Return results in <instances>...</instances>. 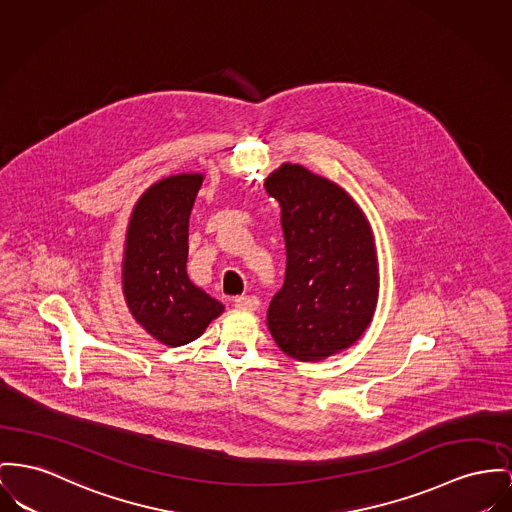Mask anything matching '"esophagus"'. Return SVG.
Wrapping results in <instances>:
<instances>
[{
    "label": "esophagus",
    "mask_w": 512,
    "mask_h": 512,
    "mask_svg": "<svg viewBox=\"0 0 512 512\" xmlns=\"http://www.w3.org/2000/svg\"><path fill=\"white\" fill-rule=\"evenodd\" d=\"M235 307L242 308V310H256L260 307V301L254 295H240L235 299Z\"/></svg>",
    "instance_id": "34e87169"
}]
</instances>
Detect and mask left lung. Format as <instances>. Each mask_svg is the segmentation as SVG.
<instances>
[{
  "label": "left lung",
  "mask_w": 512,
  "mask_h": 512,
  "mask_svg": "<svg viewBox=\"0 0 512 512\" xmlns=\"http://www.w3.org/2000/svg\"><path fill=\"white\" fill-rule=\"evenodd\" d=\"M281 205L287 250L283 287L268 308L277 347L316 363L361 340L378 303L373 227L336 182L283 163L264 182Z\"/></svg>",
  "instance_id": "obj_1"
}]
</instances>
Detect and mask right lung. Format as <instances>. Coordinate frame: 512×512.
<instances>
[{
    "label": "right lung",
    "mask_w": 512,
    "mask_h": 512,
    "mask_svg": "<svg viewBox=\"0 0 512 512\" xmlns=\"http://www.w3.org/2000/svg\"><path fill=\"white\" fill-rule=\"evenodd\" d=\"M202 182V172H182L151 184L132 209L124 240L128 310L151 338L169 347L198 340L225 310L186 273L188 219Z\"/></svg>",
    "instance_id": "obj_1"
}]
</instances>
